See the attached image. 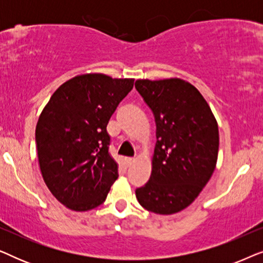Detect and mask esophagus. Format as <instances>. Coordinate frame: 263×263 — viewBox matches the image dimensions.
<instances>
[{
    "label": "esophagus",
    "instance_id": "1",
    "mask_svg": "<svg viewBox=\"0 0 263 263\" xmlns=\"http://www.w3.org/2000/svg\"><path fill=\"white\" fill-rule=\"evenodd\" d=\"M134 163H135V158H127V159H125V164H127V166H132Z\"/></svg>",
    "mask_w": 263,
    "mask_h": 263
}]
</instances>
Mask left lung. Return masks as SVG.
Masks as SVG:
<instances>
[{
  "label": "left lung",
  "instance_id": "left-lung-1",
  "mask_svg": "<svg viewBox=\"0 0 263 263\" xmlns=\"http://www.w3.org/2000/svg\"><path fill=\"white\" fill-rule=\"evenodd\" d=\"M135 88L157 125L152 174L135 190L136 199L153 213H177L193 203L213 175L218 123L202 95L182 79L138 80Z\"/></svg>",
  "mask_w": 263,
  "mask_h": 263
}]
</instances>
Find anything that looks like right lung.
I'll return each mask as SVG.
<instances>
[{"label": "right lung", "mask_w": 263, "mask_h": 263, "mask_svg": "<svg viewBox=\"0 0 263 263\" xmlns=\"http://www.w3.org/2000/svg\"><path fill=\"white\" fill-rule=\"evenodd\" d=\"M134 79L78 75L51 96L35 127L39 167L50 192L77 212L98 207L118 178L106 125Z\"/></svg>", "instance_id": "obj_1"}]
</instances>
